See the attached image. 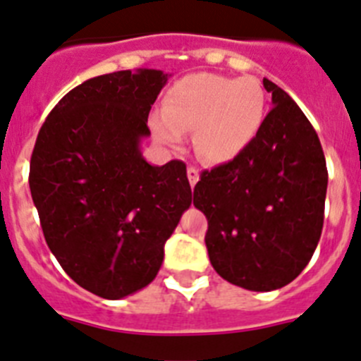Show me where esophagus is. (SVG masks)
Returning <instances> with one entry per match:
<instances>
[{
	"instance_id": "esophagus-1",
	"label": "esophagus",
	"mask_w": 361,
	"mask_h": 361,
	"mask_svg": "<svg viewBox=\"0 0 361 361\" xmlns=\"http://www.w3.org/2000/svg\"><path fill=\"white\" fill-rule=\"evenodd\" d=\"M187 178H188V183H190V187H194V185L197 183V180H200V173H197V169L187 167Z\"/></svg>"
}]
</instances>
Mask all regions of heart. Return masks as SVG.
Segmentation results:
<instances>
[{"label": "heart", "mask_w": 361, "mask_h": 361, "mask_svg": "<svg viewBox=\"0 0 361 361\" xmlns=\"http://www.w3.org/2000/svg\"><path fill=\"white\" fill-rule=\"evenodd\" d=\"M266 118V92L257 77L196 73L167 92L161 113L151 116L152 135L165 145L192 133L197 158L209 164L233 160L252 145Z\"/></svg>", "instance_id": "1"}]
</instances>
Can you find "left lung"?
I'll list each match as a JSON object with an SVG mask.
<instances>
[{
	"instance_id": "left-lung-1",
	"label": "left lung",
	"mask_w": 361,
	"mask_h": 361,
	"mask_svg": "<svg viewBox=\"0 0 361 361\" xmlns=\"http://www.w3.org/2000/svg\"><path fill=\"white\" fill-rule=\"evenodd\" d=\"M274 108L243 154L203 171L194 207L207 216L214 269L250 291L290 284L320 241L327 167L310 120L284 90L264 79Z\"/></svg>"
}]
</instances>
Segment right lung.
<instances>
[{"label":"right lung","instance_id":"1","mask_svg":"<svg viewBox=\"0 0 361 361\" xmlns=\"http://www.w3.org/2000/svg\"><path fill=\"white\" fill-rule=\"evenodd\" d=\"M167 77L124 70L79 84L47 116L32 152L28 181L48 248L77 284L109 300L157 277L192 203L183 161L154 167L140 152Z\"/></svg>","mask_w":361,"mask_h":361}]
</instances>
